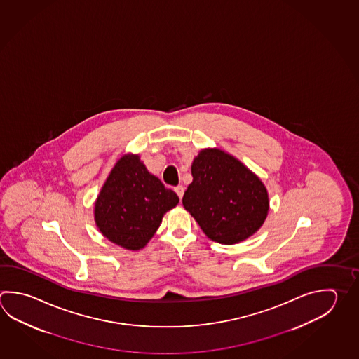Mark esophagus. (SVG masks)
<instances>
[{
	"mask_svg": "<svg viewBox=\"0 0 359 359\" xmlns=\"http://www.w3.org/2000/svg\"><path fill=\"white\" fill-rule=\"evenodd\" d=\"M176 194H177V196L182 199L184 196V187L183 185H177L175 188Z\"/></svg>",
	"mask_w": 359,
	"mask_h": 359,
	"instance_id": "34e87169",
	"label": "esophagus"
}]
</instances>
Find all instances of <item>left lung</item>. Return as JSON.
<instances>
[{
    "label": "left lung",
    "mask_w": 359,
    "mask_h": 359,
    "mask_svg": "<svg viewBox=\"0 0 359 359\" xmlns=\"http://www.w3.org/2000/svg\"><path fill=\"white\" fill-rule=\"evenodd\" d=\"M191 175L184 208L208 238L237 244L263 226L269 212L268 190L235 156L217 147L202 149L191 163Z\"/></svg>",
    "instance_id": "1"
}]
</instances>
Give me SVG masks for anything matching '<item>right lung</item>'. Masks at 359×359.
<instances>
[{
  "label": "right lung",
  "instance_id": "1",
  "mask_svg": "<svg viewBox=\"0 0 359 359\" xmlns=\"http://www.w3.org/2000/svg\"><path fill=\"white\" fill-rule=\"evenodd\" d=\"M179 196L149 172L137 154H126L109 172L94 204L96 227L126 250L143 249L175 208Z\"/></svg>",
  "mask_w": 359,
  "mask_h": 359
}]
</instances>
